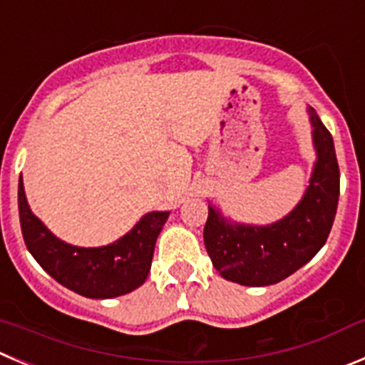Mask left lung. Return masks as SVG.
<instances>
[{
	"mask_svg": "<svg viewBox=\"0 0 365 365\" xmlns=\"http://www.w3.org/2000/svg\"><path fill=\"white\" fill-rule=\"evenodd\" d=\"M309 115L319 158L304 198L288 216L268 227H243L209 207L203 241L225 279L245 286L275 284L324 247L339 205L340 171L331 133L312 108Z\"/></svg>",
	"mask_w": 365,
	"mask_h": 365,
	"instance_id": "8db88e82",
	"label": "left lung"
}]
</instances>
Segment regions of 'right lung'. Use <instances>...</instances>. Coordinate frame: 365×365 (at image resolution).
Listing matches in <instances>:
<instances>
[{"instance_id":"1","label":"right lung","mask_w":365,"mask_h":365,"mask_svg":"<svg viewBox=\"0 0 365 365\" xmlns=\"http://www.w3.org/2000/svg\"><path fill=\"white\" fill-rule=\"evenodd\" d=\"M18 205L23 240L34 259L59 284L90 299L118 297L144 284L151 270L156 237L169 216V212H149L115 243L79 248L57 240L30 212L21 178Z\"/></svg>"}]
</instances>
